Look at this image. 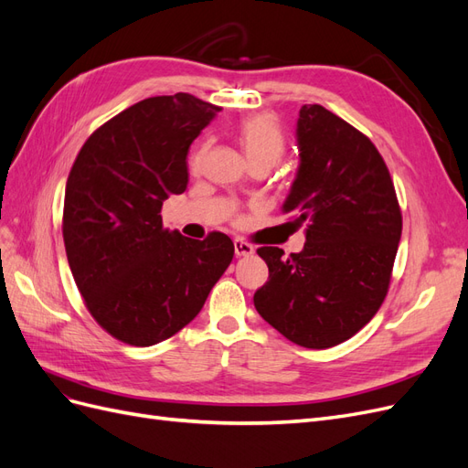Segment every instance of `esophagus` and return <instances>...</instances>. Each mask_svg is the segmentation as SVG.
Returning <instances> with one entry per match:
<instances>
[{"label":"esophagus","mask_w":468,"mask_h":468,"mask_svg":"<svg viewBox=\"0 0 468 468\" xmlns=\"http://www.w3.org/2000/svg\"><path fill=\"white\" fill-rule=\"evenodd\" d=\"M234 251H236V256H238V258H242V256H251V253H253V246H251V244H248V242H244V239L236 238V239H234Z\"/></svg>","instance_id":"34e87169"}]
</instances>
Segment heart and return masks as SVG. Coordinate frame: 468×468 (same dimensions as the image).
Returning a JSON list of instances; mask_svg holds the SVG:
<instances>
[{
    "mask_svg": "<svg viewBox=\"0 0 468 468\" xmlns=\"http://www.w3.org/2000/svg\"><path fill=\"white\" fill-rule=\"evenodd\" d=\"M238 140L244 148V154L250 164H269L273 165L285 154V134H282L279 122L269 115H256L239 122ZM207 144L203 143L195 150L191 158V167L197 169L203 162Z\"/></svg>",
    "mask_w": 468,
    "mask_h": 468,
    "instance_id": "obj_1",
    "label": "heart"
}]
</instances>
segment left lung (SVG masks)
I'll return each instance as SVG.
<instances>
[{"label": "left lung", "instance_id": "obj_1", "mask_svg": "<svg viewBox=\"0 0 468 468\" xmlns=\"http://www.w3.org/2000/svg\"><path fill=\"white\" fill-rule=\"evenodd\" d=\"M299 169L282 212L304 226L303 251L258 250L269 279L253 294L260 316L308 349L346 342L385 301L402 234L388 167L375 144L322 105L296 121Z\"/></svg>", "mask_w": 468, "mask_h": 468}]
</instances>
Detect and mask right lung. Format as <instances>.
I'll return each instance as SVG.
<instances>
[{
  "label": "right lung",
  "mask_w": 468,
  "mask_h": 468,
  "mask_svg": "<svg viewBox=\"0 0 468 468\" xmlns=\"http://www.w3.org/2000/svg\"><path fill=\"white\" fill-rule=\"evenodd\" d=\"M220 107L148 97L86 140L69 169L62 234L86 306L112 337L148 347L201 313L234 258L232 239L167 230L162 205L187 189V152Z\"/></svg>",
  "instance_id": "right-lung-1"
}]
</instances>
